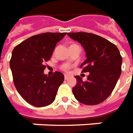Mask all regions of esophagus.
<instances>
[{"label":"esophagus","instance_id":"34e87169","mask_svg":"<svg viewBox=\"0 0 133 133\" xmlns=\"http://www.w3.org/2000/svg\"><path fill=\"white\" fill-rule=\"evenodd\" d=\"M69 77L68 75H64V79H68Z\"/></svg>","mask_w":133,"mask_h":133}]
</instances>
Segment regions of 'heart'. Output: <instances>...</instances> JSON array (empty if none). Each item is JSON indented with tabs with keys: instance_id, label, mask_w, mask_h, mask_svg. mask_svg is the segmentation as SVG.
Masks as SVG:
<instances>
[{
	"instance_id": "b5f03b06",
	"label": "heart",
	"mask_w": 133,
	"mask_h": 133,
	"mask_svg": "<svg viewBox=\"0 0 133 133\" xmlns=\"http://www.w3.org/2000/svg\"><path fill=\"white\" fill-rule=\"evenodd\" d=\"M74 45V44H73ZM61 69H63V70H65V71H67L69 70V66L67 64H65V65H63L62 66H61Z\"/></svg>"
}]
</instances>
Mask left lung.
<instances>
[{"label": "left lung", "instance_id": "left-lung-1", "mask_svg": "<svg viewBox=\"0 0 133 133\" xmlns=\"http://www.w3.org/2000/svg\"><path fill=\"white\" fill-rule=\"evenodd\" d=\"M81 43L87 58L80 68L90 72L86 81L76 76L77 83L72 89L75 98L85 105H97L107 99L114 89L122 72V58L117 47L107 39L88 32H69Z\"/></svg>", "mask_w": 133, "mask_h": 133}]
</instances>
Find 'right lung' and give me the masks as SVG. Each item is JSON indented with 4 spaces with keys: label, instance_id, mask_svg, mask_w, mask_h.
I'll return each instance as SVG.
<instances>
[{
    "label": "right lung",
    "instance_id": "1",
    "mask_svg": "<svg viewBox=\"0 0 133 133\" xmlns=\"http://www.w3.org/2000/svg\"><path fill=\"white\" fill-rule=\"evenodd\" d=\"M66 32H45L33 35L17 45L10 60L14 84L28 103L36 107L48 106L54 101L64 75L55 72L44 75L45 62L51 58L56 43Z\"/></svg>",
    "mask_w": 133,
    "mask_h": 133
}]
</instances>
